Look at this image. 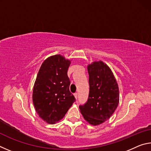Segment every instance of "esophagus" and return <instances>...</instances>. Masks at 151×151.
Instances as JSON below:
<instances>
[{
	"label": "esophagus",
	"mask_w": 151,
	"mask_h": 151,
	"mask_svg": "<svg viewBox=\"0 0 151 151\" xmlns=\"http://www.w3.org/2000/svg\"><path fill=\"white\" fill-rule=\"evenodd\" d=\"M74 96H75V98L76 99H77V98H78V94L77 93H75V94H74Z\"/></svg>",
	"instance_id": "1"
}]
</instances>
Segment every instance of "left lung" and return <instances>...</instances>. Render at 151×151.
I'll return each instance as SVG.
<instances>
[{"mask_svg":"<svg viewBox=\"0 0 151 151\" xmlns=\"http://www.w3.org/2000/svg\"><path fill=\"white\" fill-rule=\"evenodd\" d=\"M89 95L81 114L89 124L96 126L109 119L119 103V86L109 66L103 61H94L87 66Z\"/></svg>","mask_w":151,"mask_h":151,"instance_id":"1","label":"left lung"}]
</instances>
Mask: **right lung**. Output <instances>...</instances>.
<instances>
[{"label": "right lung", "mask_w": 151, "mask_h": 151, "mask_svg": "<svg viewBox=\"0 0 151 151\" xmlns=\"http://www.w3.org/2000/svg\"><path fill=\"white\" fill-rule=\"evenodd\" d=\"M70 65V60L55 55L45 60L38 73L32 102L39 116L48 124L60 121L75 101L69 91L67 70Z\"/></svg>", "instance_id": "add662e5"}]
</instances>
